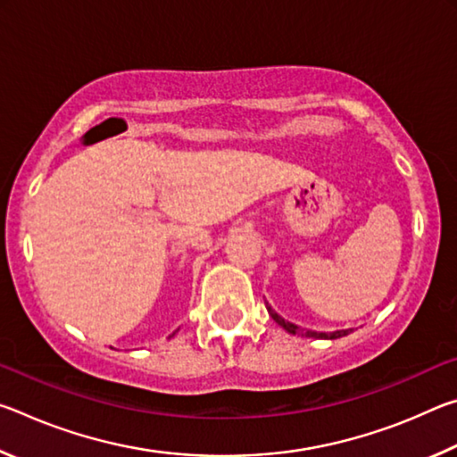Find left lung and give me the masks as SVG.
I'll list each match as a JSON object with an SVG mask.
<instances>
[{
    "instance_id": "obj_1",
    "label": "left lung",
    "mask_w": 457,
    "mask_h": 457,
    "mask_svg": "<svg viewBox=\"0 0 457 457\" xmlns=\"http://www.w3.org/2000/svg\"><path fill=\"white\" fill-rule=\"evenodd\" d=\"M266 308H268L270 316H272V319H274L278 324H280V327H282L284 330H288L290 335H303V337H311V338H338V337H345V335H349V332H353V330H337V332H314V330H304V328L296 327V324L284 320L282 316L276 314L268 304H266Z\"/></svg>"
}]
</instances>
